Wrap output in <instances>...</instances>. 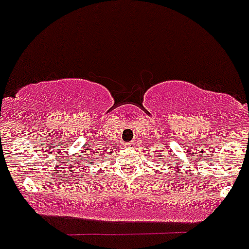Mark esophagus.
Here are the masks:
<instances>
[{
    "instance_id": "obj_1",
    "label": "esophagus",
    "mask_w": 249,
    "mask_h": 249,
    "mask_svg": "<svg viewBox=\"0 0 249 249\" xmlns=\"http://www.w3.org/2000/svg\"><path fill=\"white\" fill-rule=\"evenodd\" d=\"M125 147H126V148L131 149V148H134V147H135V143H134V142H127V143L125 144Z\"/></svg>"
}]
</instances>
